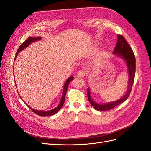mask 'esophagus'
<instances>
[{"label":"esophagus","instance_id":"esophagus-1","mask_svg":"<svg viewBox=\"0 0 151 151\" xmlns=\"http://www.w3.org/2000/svg\"><path fill=\"white\" fill-rule=\"evenodd\" d=\"M85 76V71L83 70H81L80 71H78V73H77V77H78V78H83Z\"/></svg>","mask_w":151,"mask_h":151}]
</instances>
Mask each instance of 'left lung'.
<instances>
[{"label":"left lung","instance_id":"left-lung-1","mask_svg":"<svg viewBox=\"0 0 151 151\" xmlns=\"http://www.w3.org/2000/svg\"><path fill=\"white\" fill-rule=\"evenodd\" d=\"M113 54L117 57L123 59L127 64L128 73L127 90L125 94L117 101L99 104V103H97L93 101L91 97V91H90V87H88L87 88V96L88 101L93 108L98 111L110 110L114 108L116 106L122 104V102L125 101L131 92L132 85L133 84V81H134L136 68L135 57L130 46L129 45L128 42L124 39V38L121 35H118L117 44H116V45L114 49Z\"/></svg>","mask_w":151,"mask_h":151}]
</instances>
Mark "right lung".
I'll use <instances>...</instances> for the list:
<instances>
[{"label":"right lung","instance_id":"add662e5","mask_svg":"<svg viewBox=\"0 0 151 151\" xmlns=\"http://www.w3.org/2000/svg\"><path fill=\"white\" fill-rule=\"evenodd\" d=\"M41 37H30V38H28V39H27L25 40L24 42H23L22 44H21L20 45V47H19V49H18V50H17V52H16V56H15V58H14V61L16 60V58H17V55H18V54L19 52L22 51L23 50H24V49L27 48V47L30 44H32V42H36V41H38L41 40ZM74 78V77H73V76H70L69 78L67 79V80L66 81V82L64 83V88H63V96H62V98H61V101H60L59 105L56 107H55V108H54L53 109H51V110H49V111H38V110H35V109H32V107H30L28 105H27V104H27V106H28L30 109H31L32 111H33L34 113H35L36 114L38 115V116H52L54 114H55L56 113H58V112L60 110V109L61 108V107H63V104H64V101H65V96H66V92H67V89H68V85L69 83H70V81Z\"/></svg>","mask_w":151,"mask_h":151}]
</instances>
